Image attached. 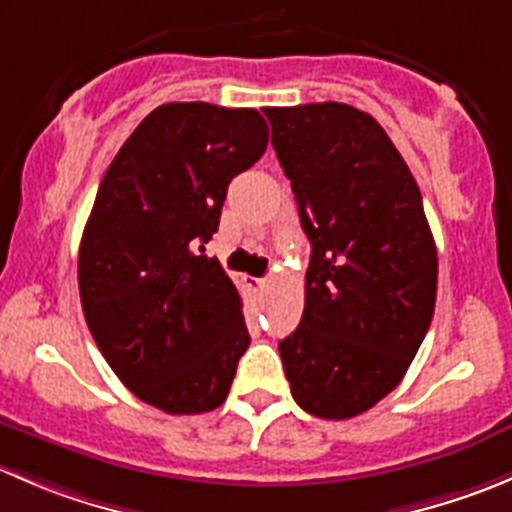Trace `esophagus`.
Here are the masks:
<instances>
[{"label":"esophagus","instance_id":"obj_1","mask_svg":"<svg viewBox=\"0 0 512 512\" xmlns=\"http://www.w3.org/2000/svg\"><path fill=\"white\" fill-rule=\"evenodd\" d=\"M247 285H250L252 292H262L267 287V280L265 277H250V282H247Z\"/></svg>","mask_w":512,"mask_h":512}]
</instances>
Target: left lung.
Wrapping results in <instances>:
<instances>
[{"mask_svg":"<svg viewBox=\"0 0 512 512\" xmlns=\"http://www.w3.org/2000/svg\"><path fill=\"white\" fill-rule=\"evenodd\" d=\"M310 240L305 310L280 340L292 398L347 420L408 372L435 312L438 250L423 197L388 132L342 102L265 107Z\"/></svg>","mask_w":512,"mask_h":512,"instance_id":"obj_1","label":"left lung"}]
</instances>
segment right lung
<instances>
[{
	"instance_id": "add662e5",
	"label": "right lung",
	"mask_w": 512,
	"mask_h": 512,
	"mask_svg": "<svg viewBox=\"0 0 512 512\" xmlns=\"http://www.w3.org/2000/svg\"><path fill=\"white\" fill-rule=\"evenodd\" d=\"M267 135L257 109L162 104L107 167L84 225L89 332L114 375L170 415L220 408L250 345L240 292L205 245Z\"/></svg>"
}]
</instances>
